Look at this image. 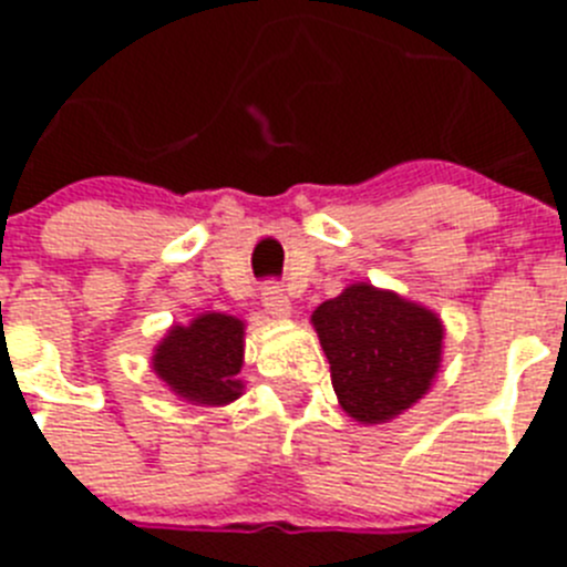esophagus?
<instances>
[{
  "instance_id": "obj_1",
  "label": "esophagus",
  "mask_w": 567,
  "mask_h": 567,
  "mask_svg": "<svg viewBox=\"0 0 567 567\" xmlns=\"http://www.w3.org/2000/svg\"><path fill=\"white\" fill-rule=\"evenodd\" d=\"M260 303L267 307L269 315H278V318H287V315L292 312V303H289L287 292H284V287L275 284V280H269L267 287L260 289Z\"/></svg>"
}]
</instances>
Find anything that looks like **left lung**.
I'll return each mask as SVG.
<instances>
[{"mask_svg": "<svg viewBox=\"0 0 567 567\" xmlns=\"http://www.w3.org/2000/svg\"><path fill=\"white\" fill-rule=\"evenodd\" d=\"M349 417L383 423L417 403L440 369L443 323L394 292L354 284L312 315Z\"/></svg>", "mask_w": 567, "mask_h": 567, "instance_id": "8db88e82", "label": "left lung"}]
</instances>
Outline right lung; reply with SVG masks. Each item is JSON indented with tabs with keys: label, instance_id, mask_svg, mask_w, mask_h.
<instances>
[{
	"label": "right lung",
	"instance_id": "add662e5",
	"mask_svg": "<svg viewBox=\"0 0 567 567\" xmlns=\"http://www.w3.org/2000/svg\"><path fill=\"white\" fill-rule=\"evenodd\" d=\"M244 365V323L221 312L175 327L155 349L153 369L175 394L193 403L221 405L240 394Z\"/></svg>",
	"mask_w": 567,
	"mask_h": 567
}]
</instances>
